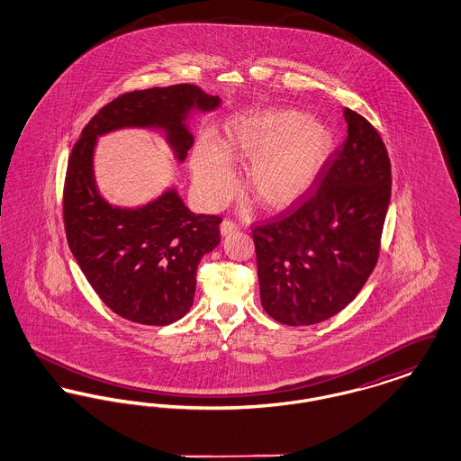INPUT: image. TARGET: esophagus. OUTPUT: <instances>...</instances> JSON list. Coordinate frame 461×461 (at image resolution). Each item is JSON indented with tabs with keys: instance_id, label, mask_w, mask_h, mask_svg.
<instances>
[{
	"instance_id": "obj_1",
	"label": "esophagus",
	"mask_w": 461,
	"mask_h": 461,
	"mask_svg": "<svg viewBox=\"0 0 461 461\" xmlns=\"http://www.w3.org/2000/svg\"><path fill=\"white\" fill-rule=\"evenodd\" d=\"M239 230V224L235 221L224 220L221 222V233L222 235H230V233H235Z\"/></svg>"
}]
</instances>
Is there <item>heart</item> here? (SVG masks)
I'll use <instances>...</instances> for the list:
<instances>
[{"mask_svg":"<svg viewBox=\"0 0 461 461\" xmlns=\"http://www.w3.org/2000/svg\"><path fill=\"white\" fill-rule=\"evenodd\" d=\"M330 150V134L297 112L275 110L231 126L221 149L212 138H200L192 157L200 200L221 207L233 192L235 173L228 156L248 162L243 188L266 209H284L303 197L320 173Z\"/></svg>","mask_w":461,"mask_h":461,"instance_id":"obj_1","label":"heart"}]
</instances>
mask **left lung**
Instances as JSON below:
<instances>
[{"label":"left lung","instance_id":"left-lung-1","mask_svg":"<svg viewBox=\"0 0 461 461\" xmlns=\"http://www.w3.org/2000/svg\"><path fill=\"white\" fill-rule=\"evenodd\" d=\"M348 138L321 167L314 194L252 224L264 311L288 327L325 321L366 284L391 202V160L380 132L344 109Z\"/></svg>","mask_w":461,"mask_h":461}]
</instances>
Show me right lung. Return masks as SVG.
<instances>
[{
	"label": "right lung",
	"mask_w": 461,
	"mask_h": 461,
	"mask_svg": "<svg viewBox=\"0 0 461 461\" xmlns=\"http://www.w3.org/2000/svg\"><path fill=\"white\" fill-rule=\"evenodd\" d=\"M220 105L194 85L136 89L98 110L72 147L64 183V226L89 285L105 306L132 323L164 327L194 304L200 259L220 243V216L192 212L176 192L140 209L112 207L96 192V136L126 126H158L183 160L194 145L181 124L192 107Z\"/></svg>",
	"instance_id": "1"
}]
</instances>
